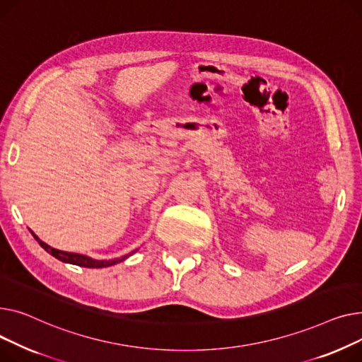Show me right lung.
<instances>
[{
  "label": "right lung",
  "mask_w": 362,
  "mask_h": 362,
  "mask_svg": "<svg viewBox=\"0 0 362 362\" xmlns=\"http://www.w3.org/2000/svg\"><path fill=\"white\" fill-rule=\"evenodd\" d=\"M32 232V230H30ZM32 235L35 237V240L39 243V245L44 248L45 251H48L51 256H54L55 259L64 262V263H70V264H76V266H81V267H89V269H99V267H108V266H114L119 262H124L127 257H130L132 254H134L137 250L132 251L130 254H127V256H122L119 259H114V260H95L90 259L88 256H83V254H77V252H67V251H61L57 248L49 247L47 243H44L42 240H39L35 233L32 232Z\"/></svg>",
  "instance_id": "1"
}]
</instances>
